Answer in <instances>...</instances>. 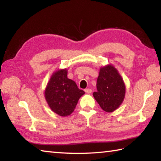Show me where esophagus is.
<instances>
[{"label":"esophagus","instance_id":"esophagus-1","mask_svg":"<svg viewBox=\"0 0 161 161\" xmlns=\"http://www.w3.org/2000/svg\"><path fill=\"white\" fill-rule=\"evenodd\" d=\"M84 92H85L87 94H90L92 92V89H84Z\"/></svg>","mask_w":161,"mask_h":161}]
</instances>
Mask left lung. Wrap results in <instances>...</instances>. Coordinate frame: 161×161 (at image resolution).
<instances>
[{
    "label": "left lung",
    "mask_w": 161,
    "mask_h": 161,
    "mask_svg": "<svg viewBox=\"0 0 161 161\" xmlns=\"http://www.w3.org/2000/svg\"><path fill=\"white\" fill-rule=\"evenodd\" d=\"M97 89L93 96L103 111L112 112L123 102L126 86L121 76L113 65L100 68Z\"/></svg>",
    "instance_id": "8db88e82"
}]
</instances>
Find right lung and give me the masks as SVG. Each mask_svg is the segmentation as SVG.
Instances as JSON below:
<instances>
[{
	"mask_svg": "<svg viewBox=\"0 0 161 161\" xmlns=\"http://www.w3.org/2000/svg\"><path fill=\"white\" fill-rule=\"evenodd\" d=\"M83 94L84 92L78 88L75 81L67 78V69L54 72L45 91L49 107L60 116L70 115Z\"/></svg>",
	"mask_w": 161,
	"mask_h": 161,
	"instance_id": "add662e5",
	"label": "right lung"
}]
</instances>
